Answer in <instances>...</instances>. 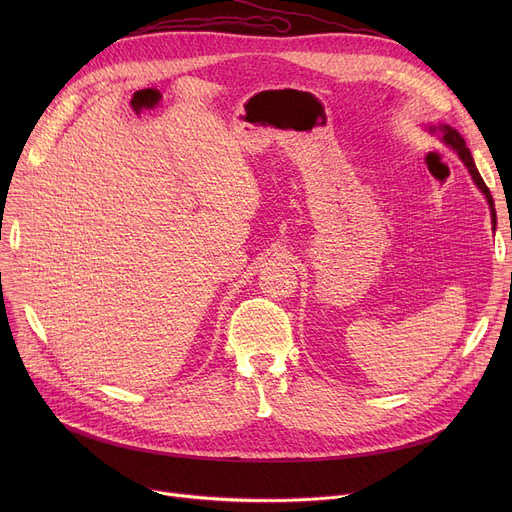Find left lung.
<instances>
[{"label": "left lung", "mask_w": 512, "mask_h": 512, "mask_svg": "<svg viewBox=\"0 0 512 512\" xmlns=\"http://www.w3.org/2000/svg\"><path fill=\"white\" fill-rule=\"evenodd\" d=\"M427 130L432 132V134H440L442 143L448 145V147H452V149L456 151V155L461 157V161L467 166V170H469L473 182L477 184L479 191H481L483 195H486V201H488L490 211H492V224H496V211H494V199H492V195H490V188L486 186V182H483V178L479 176V172H477V168H475V161H473V157H471V151L467 149V145H465L461 134L456 132L452 126H448V124H440V126H434V124H432V126H427Z\"/></svg>", "instance_id": "8db88e82"}]
</instances>
